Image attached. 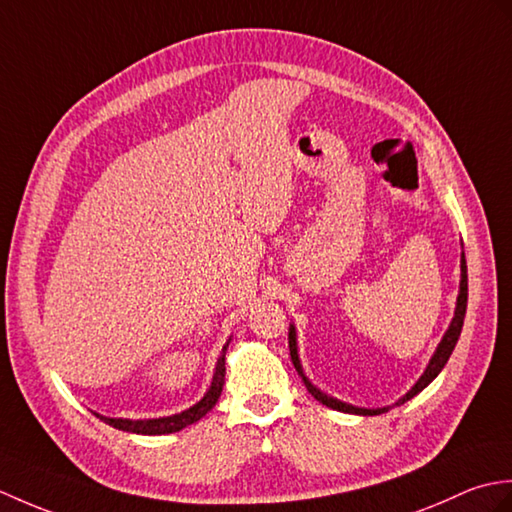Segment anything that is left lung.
<instances>
[{"label":"left lung","instance_id":"obj_1","mask_svg":"<svg viewBox=\"0 0 512 512\" xmlns=\"http://www.w3.org/2000/svg\"><path fill=\"white\" fill-rule=\"evenodd\" d=\"M460 270H462V275H460V295H458V303H455V314H453V321H451V325H449V330L444 332L436 354L431 356V361H429L427 369H424V374L418 378V383L413 385V387L407 391V394L396 402V405H405L407 400H411L413 396H418L420 391H422L424 387H427V385L431 383V380L442 372V367L447 365L449 356H451L453 350H455V343H458L460 332H462V325H464L466 301H469V277H466V257H464V253H462V259H460ZM288 347H290L292 365H295L299 376L303 378V383H306L310 394H312L314 398H317L319 402H323L325 407L336 409V411H343V413H356V416H378V413H385V411L391 409V407H380V409L354 407V405H347V402L336 400V398H332V396H328V394H323L321 389L314 387V385L310 383V380H308V376L303 374V367H301V361H299V352H297V330H295V325H290V330H288Z\"/></svg>","mask_w":512,"mask_h":512}]
</instances>
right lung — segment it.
Masks as SVG:
<instances>
[{"label":"right lung","instance_id":"right-lung-1","mask_svg":"<svg viewBox=\"0 0 512 512\" xmlns=\"http://www.w3.org/2000/svg\"><path fill=\"white\" fill-rule=\"evenodd\" d=\"M228 341H231V339H228ZM226 347H228V343L222 347V354H220V358H217L215 374H213L209 391H206L204 398L200 402H195V405L189 407L187 411L173 413V416H167V418H151V420L107 418V416H101V413H94V416L101 418L103 422H107L114 429L129 431V433H140V436H165V433H176V431H180L184 427H189V424L198 422L202 416H206V413H209L215 407L217 398H220V394H222L224 374H226V365H224Z\"/></svg>","mask_w":512,"mask_h":512}]
</instances>
